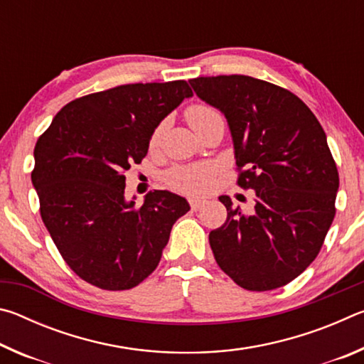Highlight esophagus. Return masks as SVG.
Wrapping results in <instances>:
<instances>
[{
	"instance_id": "34e87169",
	"label": "esophagus",
	"mask_w": 364,
	"mask_h": 364,
	"mask_svg": "<svg viewBox=\"0 0 364 364\" xmlns=\"http://www.w3.org/2000/svg\"><path fill=\"white\" fill-rule=\"evenodd\" d=\"M205 199H199V197H191L189 199V205L193 210H199L200 207H204Z\"/></svg>"
}]
</instances>
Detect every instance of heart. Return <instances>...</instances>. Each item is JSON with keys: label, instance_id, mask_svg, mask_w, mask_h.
<instances>
[{"label": "heart", "instance_id": "b5f03b06", "mask_svg": "<svg viewBox=\"0 0 364 364\" xmlns=\"http://www.w3.org/2000/svg\"><path fill=\"white\" fill-rule=\"evenodd\" d=\"M218 117H221L218 110L208 106V104L197 102L186 109V119L194 130H197V128L202 127L207 122L218 119ZM162 132L164 125L154 128L149 139L151 147H156L159 144L160 138H162ZM215 170H217V167H215L213 164L183 165V167H175L168 170L167 173H165V183H167L171 189L180 191V193H202V191H205L210 186Z\"/></svg>", "mask_w": 364, "mask_h": 364}]
</instances>
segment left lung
<instances>
[{"label":"left lung","instance_id":"8db88e82","mask_svg":"<svg viewBox=\"0 0 364 364\" xmlns=\"http://www.w3.org/2000/svg\"><path fill=\"white\" fill-rule=\"evenodd\" d=\"M225 114L237 186L255 191L252 213L221 196L228 217L208 241L218 267L247 291H273L310 267L336 215L338 171L326 133L286 88L249 75L189 80Z\"/></svg>","mask_w":364,"mask_h":364}]
</instances>
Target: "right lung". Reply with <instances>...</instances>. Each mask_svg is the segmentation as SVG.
I'll use <instances>...</instances> for the list:
<instances>
[{
	"instance_id": "1",
	"label": "right lung",
	"mask_w": 364,
	"mask_h": 364,
	"mask_svg": "<svg viewBox=\"0 0 364 364\" xmlns=\"http://www.w3.org/2000/svg\"><path fill=\"white\" fill-rule=\"evenodd\" d=\"M193 96L184 80L120 85L77 97L36 141L32 183L64 262L104 291H127L157 268L186 199L149 191L125 200V171L146 157L160 122Z\"/></svg>"
}]
</instances>
